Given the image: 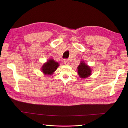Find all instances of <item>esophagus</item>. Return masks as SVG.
Listing matches in <instances>:
<instances>
[{"label":"esophagus","mask_w":128,"mask_h":128,"mask_svg":"<svg viewBox=\"0 0 128 128\" xmlns=\"http://www.w3.org/2000/svg\"><path fill=\"white\" fill-rule=\"evenodd\" d=\"M64 64L66 65H69L70 64L69 61L68 59H64Z\"/></svg>","instance_id":"1"}]
</instances>
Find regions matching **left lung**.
Wrapping results in <instances>:
<instances>
[{
  "instance_id": "8db88e82",
  "label": "left lung",
  "mask_w": 128,
  "mask_h": 128,
  "mask_svg": "<svg viewBox=\"0 0 128 128\" xmlns=\"http://www.w3.org/2000/svg\"><path fill=\"white\" fill-rule=\"evenodd\" d=\"M78 74L81 78H86L91 74V69L90 66L85 64L84 61H81L78 67Z\"/></svg>"
}]
</instances>
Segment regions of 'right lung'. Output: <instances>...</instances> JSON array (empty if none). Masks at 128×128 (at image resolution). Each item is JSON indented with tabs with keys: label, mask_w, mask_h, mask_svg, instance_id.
Wrapping results in <instances>:
<instances>
[{
	"label": "right lung",
	"mask_w": 128,
	"mask_h": 128,
	"mask_svg": "<svg viewBox=\"0 0 128 128\" xmlns=\"http://www.w3.org/2000/svg\"><path fill=\"white\" fill-rule=\"evenodd\" d=\"M58 62H56L54 59H50V60L43 64L42 66V72L45 75H52L56 71L59 66Z\"/></svg>",
	"instance_id": "1"
}]
</instances>
